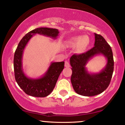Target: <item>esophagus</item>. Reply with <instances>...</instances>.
I'll use <instances>...</instances> for the list:
<instances>
[{
  "instance_id": "34e87169",
  "label": "esophagus",
  "mask_w": 125,
  "mask_h": 125,
  "mask_svg": "<svg viewBox=\"0 0 125 125\" xmlns=\"http://www.w3.org/2000/svg\"><path fill=\"white\" fill-rule=\"evenodd\" d=\"M65 67H66V68H68V67H70V63L68 62V61H65Z\"/></svg>"
}]
</instances>
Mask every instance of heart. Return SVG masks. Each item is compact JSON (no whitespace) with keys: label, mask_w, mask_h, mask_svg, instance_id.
Returning <instances> with one entry per match:
<instances>
[{"label":"heart","mask_w":125,"mask_h":125,"mask_svg":"<svg viewBox=\"0 0 125 125\" xmlns=\"http://www.w3.org/2000/svg\"><path fill=\"white\" fill-rule=\"evenodd\" d=\"M89 38L87 36H77L72 38L67 42V46L69 48L76 47L78 53H83L89 44Z\"/></svg>","instance_id":"1"}]
</instances>
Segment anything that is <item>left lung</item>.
Returning a JSON list of instances; mask_svg holds the SVG:
<instances>
[{"label":"left lung","mask_w":125,"mask_h":125,"mask_svg":"<svg viewBox=\"0 0 125 125\" xmlns=\"http://www.w3.org/2000/svg\"><path fill=\"white\" fill-rule=\"evenodd\" d=\"M94 47L81 54H74L70 59L72 67L71 81L73 89L78 94L93 96L102 93L110 84L114 69L113 52L110 46L100 35L94 33ZM105 57L106 64L100 72L91 73L86 65L90 59L97 55Z\"/></svg>","instance_id":"left-lung-1"}]
</instances>
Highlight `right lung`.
Masks as SVG:
<instances>
[{
  "mask_svg": "<svg viewBox=\"0 0 125 125\" xmlns=\"http://www.w3.org/2000/svg\"><path fill=\"white\" fill-rule=\"evenodd\" d=\"M60 32L57 29L38 28L33 29L22 38L14 54L13 67L15 77L18 85L27 94L37 97L48 96L55 87L56 83L64 69V61L51 62L47 71L40 77L33 78L25 73L22 64L23 53L28 42L36 34L57 39Z\"/></svg>",
  "mask_w": 125,
  "mask_h": 125,
  "instance_id": "1",
  "label": "right lung"
}]
</instances>
